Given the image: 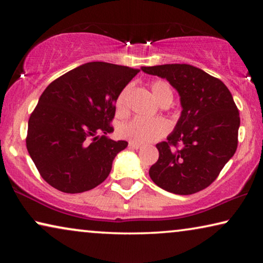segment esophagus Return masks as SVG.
<instances>
[{"mask_svg": "<svg viewBox=\"0 0 263 263\" xmlns=\"http://www.w3.org/2000/svg\"><path fill=\"white\" fill-rule=\"evenodd\" d=\"M128 147L132 149H139V148H141V145L136 144V142H130V144H128Z\"/></svg>", "mask_w": 263, "mask_h": 263, "instance_id": "1", "label": "esophagus"}]
</instances>
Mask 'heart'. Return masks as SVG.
Masks as SVG:
<instances>
[{
  "mask_svg": "<svg viewBox=\"0 0 263 263\" xmlns=\"http://www.w3.org/2000/svg\"><path fill=\"white\" fill-rule=\"evenodd\" d=\"M151 91L160 104L173 100V91L169 84L163 80H154L151 82ZM130 86H126L119 92L116 99V110L117 114H124L126 110V100L130 92ZM169 131V124L163 118H145L135 117L130 121L124 123L119 127V136L124 139L130 140L136 144H146L159 139V138L167 135Z\"/></svg>",
  "mask_w": 263,
  "mask_h": 263,
  "instance_id": "1",
  "label": "heart"
}]
</instances>
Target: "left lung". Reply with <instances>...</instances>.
Masks as SVG:
<instances>
[{"instance_id": "1", "label": "left lung", "mask_w": 263, "mask_h": 263, "mask_svg": "<svg viewBox=\"0 0 263 263\" xmlns=\"http://www.w3.org/2000/svg\"><path fill=\"white\" fill-rule=\"evenodd\" d=\"M141 69L166 79L179 92L182 105L174 131L167 141L157 144L159 159L149 168L151 179L176 195L205 189L238 147L240 116L232 95L219 79L191 65Z\"/></svg>"}]
</instances>
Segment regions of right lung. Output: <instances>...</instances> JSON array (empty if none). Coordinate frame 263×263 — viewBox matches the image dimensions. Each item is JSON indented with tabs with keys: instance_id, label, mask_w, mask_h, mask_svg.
Returning <instances> with one entry per match:
<instances>
[{
	"instance_id": "obj_1",
	"label": "right lung",
	"mask_w": 263,
	"mask_h": 263,
	"mask_svg": "<svg viewBox=\"0 0 263 263\" xmlns=\"http://www.w3.org/2000/svg\"><path fill=\"white\" fill-rule=\"evenodd\" d=\"M108 62H88L48 84L31 114L26 148L39 174L67 194L94 189L109 176L127 141L106 135L116 99L139 73Z\"/></svg>"
}]
</instances>
